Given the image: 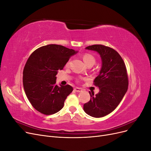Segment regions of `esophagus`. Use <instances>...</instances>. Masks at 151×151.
I'll use <instances>...</instances> for the list:
<instances>
[{"label": "esophagus", "mask_w": 151, "mask_h": 151, "mask_svg": "<svg viewBox=\"0 0 151 151\" xmlns=\"http://www.w3.org/2000/svg\"><path fill=\"white\" fill-rule=\"evenodd\" d=\"M74 91L77 93H80L82 91H83V89H82L81 88H74Z\"/></svg>", "instance_id": "esophagus-1"}]
</instances>
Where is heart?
Masks as SVG:
<instances>
[{
    "label": "heart",
    "mask_w": 151,
    "mask_h": 151,
    "mask_svg": "<svg viewBox=\"0 0 151 151\" xmlns=\"http://www.w3.org/2000/svg\"><path fill=\"white\" fill-rule=\"evenodd\" d=\"M83 58L84 63L87 65H88L89 64H94L95 63V58L93 55L89 53H86L84 55ZM68 63H69V62H68L67 63V65H68Z\"/></svg>",
    "instance_id": "heart-1"
}]
</instances>
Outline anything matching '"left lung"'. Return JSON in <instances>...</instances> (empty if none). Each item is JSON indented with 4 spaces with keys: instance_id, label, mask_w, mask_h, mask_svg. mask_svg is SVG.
<instances>
[{
    "instance_id": "obj_1",
    "label": "left lung",
    "mask_w": 151,
    "mask_h": 151,
    "mask_svg": "<svg viewBox=\"0 0 151 151\" xmlns=\"http://www.w3.org/2000/svg\"><path fill=\"white\" fill-rule=\"evenodd\" d=\"M86 50L98 52L102 65L99 74L94 84L99 91L94 95L89 92L91 99L84 104V110L88 115L100 118L108 115L119 104L127 93L129 86L125 63L115 50L102 45L87 47Z\"/></svg>"
}]
</instances>
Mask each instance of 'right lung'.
<instances>
[{
  "label": "right lung",
  "instance_id": "obj_1",
  "mask_svg": "<svg viewBox=\"0 0 151 151\" xmlns=\"http://www.w3.org/2000/svg\"><path fill=\"white\" fill-rule=\"evenodd\" d=\"M77 51L62 45H48L32 53L23 70V87L29 102L44 115H52L63 107L73 91L70 85H56V75Z\"/></svg>",
  "mask_w": 151,
  "mask_h": 151
}]
</instances>
